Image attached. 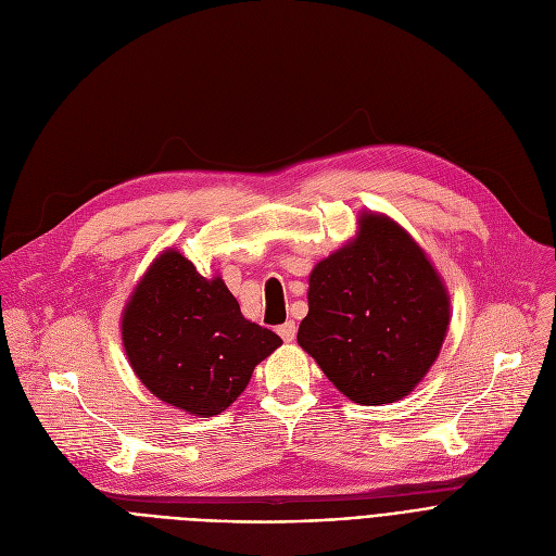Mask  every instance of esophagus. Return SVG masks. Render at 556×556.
<instances>
[{"label":"esophagus","instance_id":"esophagus-1","mask_svg":"<svg viewBox=\"0 0 556 556\" xmlns=\"http://www.w3.org/2000/svg\"><path fill=\"white\" fill-rule=\"evenodd\" d=\"M277 333L283 338V342H293L295 340V333H298V327H295V323H288L286 325H281L279 329H277Z\"/></svg>","mask_w":556,"mask_h":556}]
</instances>
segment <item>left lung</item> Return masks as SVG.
<instances>
[{
	"mask_svg": "<svg viewBox=\"0 0 556 556\" xmlns=\"http://www.w3.org/2000/svg\"><path fill=\"white\" fill-rule=\"evenodd\" d=\"M451 295L396 220L363 212L352 241L315 263L298 342L361 405L410 394L442 352Z\"/></svg>",
	"mask_w": 556,
	"mask_h": 556,
	"instance_id": "1",
	"label": "left lung"
}]
</instances>
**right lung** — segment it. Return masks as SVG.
<instances>
[{
    "instance_id": "1",
    "label": "right lung",
    "mask_w": 556,
    "mask_h": 556,
    "mask_svg": "<svg viewBox=\"0 0 556 556\" xmlns=\"http://www.w3.org/2000/svg\"><path fill=\"white\" fill-rule=\"evenodd\" d=\"M122 342L143 388L193 417H214L248 388L281 338L243 317L220 277L175 248L141 275L122 313Z\"/></svg>"
}]
</instances>
